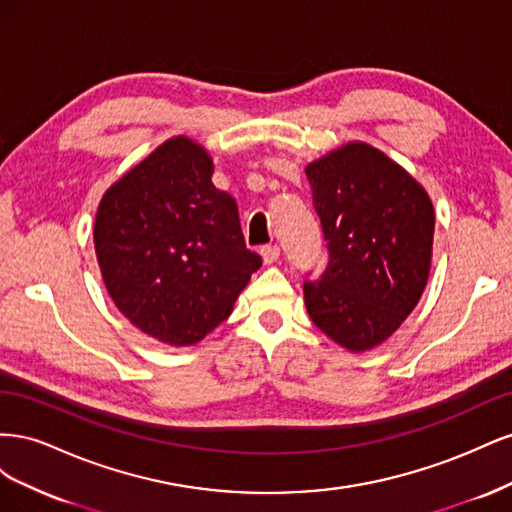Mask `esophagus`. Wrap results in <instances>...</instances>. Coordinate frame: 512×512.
Masks as SVG:
<instances>
[{"mask_svg": "<svg viewBox=\"0 0 512 512\" xmlns=\"http://www.w3.org/2000/svg\"><path fill=\"white\" fill-rule=\"evenodd\" d=\"M260 254H262V258H265L267 265H273V262L280 258V245H262Z\"/></svg>", "mask_w": 512, "mask_h": 512, "instance_id": "1", "label": "esophagus"}]
</instances>
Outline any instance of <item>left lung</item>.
Masks as SVG:
<instances>
[{"label":"left lung","instance_id":"left-lung-1","mask_svg":"<svg viewBox=\"0 0 512 512\" xmlns=\"http://www.w3.org/2000/svg\"><path fill=\"white\" fill-rule=\"evenodd\" d=\"M329 265L303 284L316 327L350 352L389 339L425 290L433 205L410 173L376 147L348 143L307 164Z\"/></svg>","mask_w":512,"mask_h":512}]
</instances>
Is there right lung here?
I'll return each mask as SVG.
<instances>
[{
    "mask_svg": "<svg viewBox=\"0 0 512 512\" xmlns=\"http://www.w3.org/2000/svg\"><path fill=\"white\" fill-rule=\"evenodd\" d=\"M209 153L175 136L106 190L94 226L111 299L136 329L194 346L222 324L262 258L235 198L211 183Z\"/></svg>",
    "mask_w": 512,
    "mask_h": 512,
    "instance_id": "obj_1",
    "label": "right lung"
}]
</instances>
